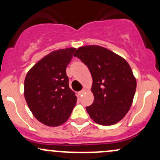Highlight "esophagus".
<instances>
[{
	"label": "esophagus",
	"mask_w": 160,
	"mask_h": 160,
	"mask_svg": "<svg viewBox=\"0 0 160 160\" xmlns=\"http://www.w3.org/2000/svg\"><path fill=\"white\" fill-rule=\"evenodd\" d=\"M85 92H86V89H83L82 90H80V92H78V94L81 95V94H83V93H84Z\"/></svg>",
	"instance_id": "1"
}]
</instances>
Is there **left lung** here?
<instances>
[{
	"instance_id": "obj_1",
	"label": "left lung",
	"mask_w": 160,
	"mask_h": 160,
	"mask_svg": "<svg viewBox=\"0 0 160 160\" xmlns=\"http://www.w3.org/2000/svg\"><path fill=\"white\" fill-rule=\"evenodd\" d=\"M74 56L88 66L93 78V102L87 111L90 118L101 125L120 122L132 104L136 78L129 64L114 52L97 45L82 46Z\"/></svg>"
}]
</instances>
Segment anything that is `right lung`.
I'll return each instance as SVG.
<instances>
[{
  "label": "right lung",
  "mask_w": 160,
  "mask_h": 160,
  "mask_svg": "<svg viewBox=\"0 0 160 160\" xmlns=\"http://www.w3.org/2000/svg\"><path fill=\"white\" fill-rule=\"evenodd\" d=\"M75 48L51 52L27 72L24 83L25 101L35 118L47 126L65 123L77 98L69 87L66 69Z\"/></svg>",
  "instance_id": "add662e5"
}]
</instances>
